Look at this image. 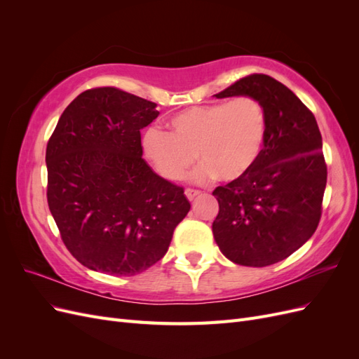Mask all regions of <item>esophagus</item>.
<instances>
[{
  "label": "esophagus",
  "mask_w": 359,
  "mask_h": 359,
  "mask_svg": "<svg viewBox=\"0 0 359 359\" xmlns=\"http://www.w3.org/2000/svg\"><path fill=\"white\" fill-rule=\"evenodd\" d=\"M199 194H201L199 190H193V189H187V190H186V196H187L189 201H193L194 198L199 196Z\"/></svg>",
  "instance_id": "obj_1"
}]
</instances>
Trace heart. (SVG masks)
I'll return each mask as SVG.
<instances>
[{"mask_svg":"<svg viewBox=\"0 0 359 359\" xmlns=\"http://www.w3.org/2000/svg\"><path fill=\"white\" fill-rule=\"evenodd\" d=\"M166 126L168 133L147 128L142 149L160 175L172 181L186 177L196 158L202 165L193 181L241 180L256 165L266 137L265 111L253 97L193 106L172 115Z\"/></svg>","mask_w":359,"mask_h":359,"instance_id":"1","label":"heart"}]
</instances>
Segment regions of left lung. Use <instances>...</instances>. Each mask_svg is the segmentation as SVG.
I'll return each instance as SVG.
<instances>
[{
  "instance_id": "8db88e82",
  "label": "left lung",
  "mask_w": 359,
  "mask_h": 359,
  "mask_svg": "<svg viewBox=\"0 0 359 359\" xmlns=\"http://www.w3.org/2000/svg\"><path fill=\"white\" fill-rule=\"evenodd\" d=\"M214 97H253L266 116L253 169L212 191L219 201L214 240L233 264H277L306 244L320 220L327 165L316 118L268 74L247 76Z\"/></svg>"
}]
</instances>
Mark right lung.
<instances>
[{
	"instance_id": "add662e5",
	"label": "right lung",
	"mask_w": 359,
	"mask_h": 359,
	"mask_svg": "<svg viewBox=\"0 0 359 359\" xmlns=\"http://www.w3.org/2000/svg\"><path fill=\"white\" fill-rule=\"evenodd\" d=\"M157 104L112 86L83 91L48 142V203L76 260L111 276H135L166 255L190 211L182 187L142 158L140 130Z\"/></svg>"
}]
</instances>
